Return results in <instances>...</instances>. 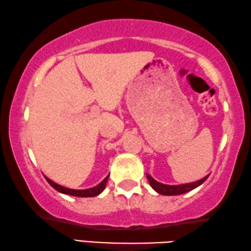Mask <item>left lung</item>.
Masks as SVG:
<instances>
[{"label": "left lung", "instance_id": "1", "mask_svg": "<svg viewBox=\"0 0 251 251\" xmlns=\"http://www.w3.org/2000/svg\"><path fill=\"white\" fill-rule=\"evenodd\" d=\"M146 176H147V179L150 180L151 188L154 189L155 192H157L160 195H164V196H174V195H181V194L188 193L195 188H197L198 186H201L202 182L207 179L209 175L201 178V180L189 182V184H182V185H165L155 180L154 178H152L151 175H148V174H146Z\"/></svg>", "mask_w": 251, "mask_h": 251}]
</instances>
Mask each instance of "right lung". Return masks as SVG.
Listing matches in <instances>:
<instances>
[{
    "instance_id": "right-lung-1",
    "label": "right lung",
    "mask_w": 251,
    "mask_h": 251,
    "mask_svg": "<svg viewBox=\"0 0 251 251\" xmlns=\"http://www.w3.org/2000/svg\"><path fill=\"white\" fill-rule=\"evenodd\" d=\"M108 176H106L105 179L101 181L100 184H99V185L95 186V187H93V188L82 189V190L71 189V188H67V187H63L61 185L56 184V182H54L53 180H50V178H48L46 176H44V177H45V179L48 180L49 184L52 186L54 189H56L57 192L62 193V194L71 195V196H76V197H95V196H97V195H100L105 189L106 182H107V180H108Z\"/></svg>"
}]
</instances>
